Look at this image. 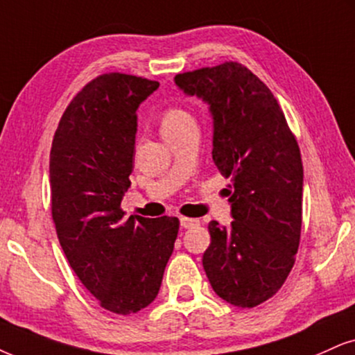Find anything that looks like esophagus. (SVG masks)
I'll use <instances>...</instances> for the list:
<instances>
[{
	"label": "esophagus",
	"instance_id": "34e87169",
	"mask_svg": "<svg viewBox=\"0 0 355 355\" xmlns=\"http://www.w3.org/2000/svg\"><path fill=\"white\" fill-rule=\"evenodd\" d=\"M179 222H181V227H184V229H191V227L199 225L198 218H192V217H181L179 218Z\"/></svg>",
	"mask_w": 355,
	"mask_h": 355
}]
</instances>
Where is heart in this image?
Here are the masks:
<instances>
[{"mask_svg": "<svg viewBox=\"0 0 355 355\" xmlns=\"http://www.w3.org/2000/svg\"><path fill=\"white\" fill-rule=\"evenodd\" d=\"M192 121V116L186 110L179 107H171L164 110L163 116H161V131L168 128H176V126Z\"/></svg>", "mask_w": 355, "mask_h": 355, "instance_id": "1", "label": "heart"}]
</instances>
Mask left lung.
I'll return each instance as SVG.
<instances>
[{
  "label": "left lung",
  "instance_id": "obj_1",
  "mask_svg": "<svg viewBox=\"0 0 355 355\" xmlns=\"http://www.w3.org/2000/svg\"><path fill=\"white\" fill-rule=\"evenodd\" d=\"M176 85L209 105L212 159L230 179L229 227L209 224L202 265L227 303L255 308L295 265L303 214V163L295 135L268 87L239 62L178 73Z\"/></svg>",
  "mask_w": 355,
  "mask_h": 355
}]
</instances>
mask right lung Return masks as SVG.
Returning <instances> with one entry per match:
<instances>
[{
  "instance_id": "right-lung-1",
  "label": "right lung",
  "mask_w": 355,
  "mask_h": 355,
  "mask_svg": "<svg viewBox=\"0 0 355 355\" xmlns=\"http://www.w3.org/2000/svg\"><path fill=\"white\" fill-rule=\"evenodd\" d=\"M159 84L110 72L65 108L51 148V207L57 237L102 308L133 314L151 304L176 242L178 217L123 218L139 103Z\"/></svg>"
}]
</instances>
